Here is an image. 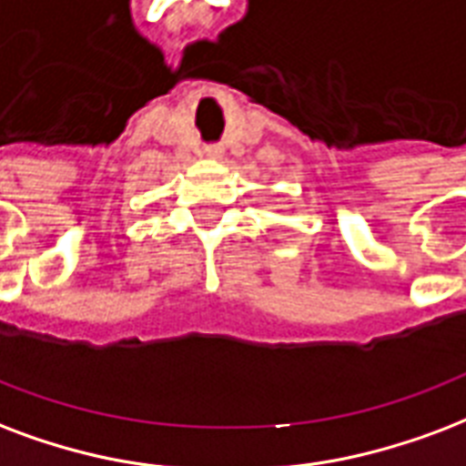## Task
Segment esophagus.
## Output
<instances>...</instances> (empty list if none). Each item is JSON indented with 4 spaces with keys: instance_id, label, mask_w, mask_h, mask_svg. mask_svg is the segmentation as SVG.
<instances>
[{
    "instance_id": "obj_1",
    "label": "esophagus",
    "mask_w": 466,
    "mask_h": 466,
    "mask_svg": "<svg viewBox=\"0 0 466 466\" xmlns=\"http://www.w3.org/2000/svg\"><path fill=\"white\" fill-rule=\"evenodd\" d=\"M205 154H208L209 158H219V156H222V147H208L205 148Z\"/></svg>"
}]
</instances>
